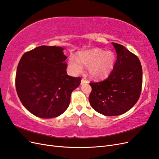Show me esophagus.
I'll use <instances>...</instances> for the list:
<instances>
[{"label": "esophagus", "mask_w": 159, "mask_h": 159, "mask_svg": "<svg viewBox=\"0 0 159 159\" xmlns=\"http://www.w3.org/2000/svg\"><path fill=\"white\" fill-rule=\"evenodd\" d=\"M85 83H88V81L87 80H85L84 79L81 80V85H83V84H84Z\"/></svg>", "instance_id": "34e87169"}]
</instances>
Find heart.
I'll return each mask as SVG.
<instances>
[{
	"label": "heart",
	"instance_id": "obj_1",
	"mask_svg": "<svg viewBox=\"0 0 159 159\" xmlns=\"http://www.w3.org/2000/svg\"><path fill=\"white\" fill-rule=\"evenodd\" d=\"M116 62V56L111 51L93 48L79 53L78 57L72 56L68 61V68L73 74L83 70V66H88L89 75L95 80L107 78L111 73Z\"/></svg>",
	"mask_w": 159,
	"mask_h": 159
}]
</instances>
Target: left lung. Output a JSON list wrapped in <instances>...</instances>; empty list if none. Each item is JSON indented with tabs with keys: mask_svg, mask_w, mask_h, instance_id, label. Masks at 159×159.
<instances>
[{
	"mask_svg": "<svg viewBox=\"0 0 159 159\" xmlns=\"http://www.w3.org/2000/svg\"><path fill=\"white\" fill-rule=\"evenodd\" d=\"M112 44L117 53L112 72L105 80L89 84L91 106L105 116L128 111L137 102L142 88V66L137 56L121 44Z\"/></svg>",
	"mask_w": 159,
	"mask_h": 159,
	"instance_id": "1",
	"label": "left lung"
}]
</instances>
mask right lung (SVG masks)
Masks as SVG:
<instances>
[{
  "instance_id": "1",
  "label": "right lung",
  "mask_w": 159,
  "mask_h": 159,
  "mask_svg": "<svg viewBox=\"0 0 159 159\" xmlns=\"http://www.w3.org/2000/svg\"><path fill=\"white\" fill-rule=\"evenodd\" d=\"M60 46H42L24 54L16 74V89L25 107L35 116L50 119L68 109L80 78L67 74L66 56Z\"/></svg>"
}]
</instances>
